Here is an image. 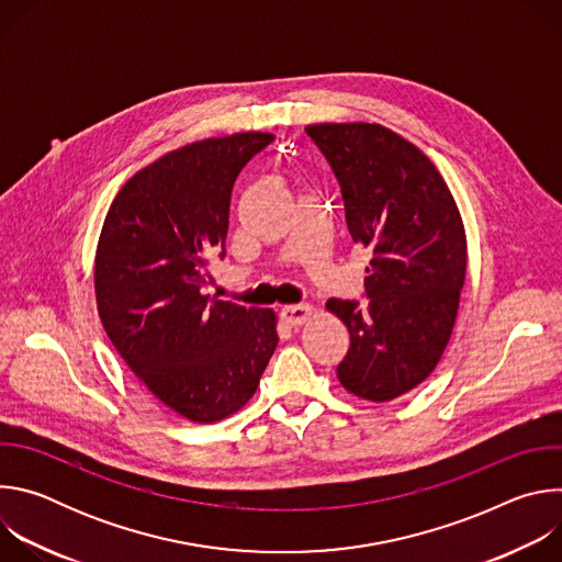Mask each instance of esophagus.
Returning a JSON list of instances; mask_svg holds the SVG:
<instances>
[{"instance_id": "34e87169", "label": "esophagus", "mask_w": 562, "mask_h": 562, "mask_svg": "<svg viewBox=\"0 0 562 562\" xmlns=\"http://www.w3.org/2000/svg\"><path fill=\"white\" fill-rule=\"evenodd\" d=\"M311 313H313V306L311 304H289V306H284L282 308V317H284V323L286 325H291V327H297V325H304L306 319L311 317Z\"/></svg>"}]
</instances>
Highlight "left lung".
<instances>
[{
  "label": "left lung",
  "instance_id": "left-lung-1",
  "mask_svg": "<svg viewBox=\"0 0 562 562\" xmlns=\"http://www.w3.org/2000/svg\"><path fill=\"white\" fill-rule=\"evenodd\" d=\"M340 182L347 226L371 251L367 304L331 297L349 329L340 384L389 403L429 378L440 362L467 276V235L456 200L431 159L382 124H311Z\"/></svg>",
  "mask_w": 562,
  "mask_h": 562
}]
</instances>
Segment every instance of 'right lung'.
Instances as JSON below:
<instances>
[{"mask_svg": "<svg viewBox=\"0 0 562 562\" xmlns=\"http://www.w3.org/2000/svg\"><path fill=\"white\" fill-rule=\"evenodd\" d=\"M271 133L176 148L115 195L95 251L106 336L142 384L182 418L211 425L243 409L278 347V315L204 293L224 258L233 182Z\"/></svg>", "mask_w": 562, "mask_h": 562, "instance_id": "add662e5", "label": "right lung"}]
</instances>
